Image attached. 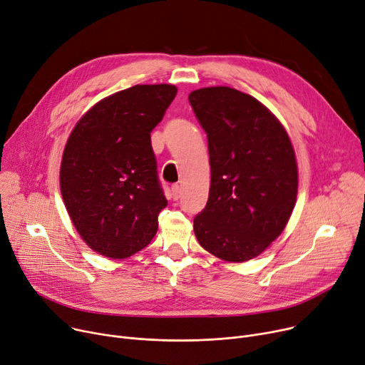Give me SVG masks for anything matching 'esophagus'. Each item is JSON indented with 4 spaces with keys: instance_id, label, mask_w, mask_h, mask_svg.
Instances as JSON below:
<instances>
[{
    "instance_id": "obj_1",
    "label": "esophagus",
    "mask_w": 365,
    "mask_h": 365,
    "mask_svg": "<svg viewBox=\"0 0 365 365\" xmlns=\"http://www.w3.org/2000/svg\"><path fill=\"white\" fill-rule=\"evenodd\" d=\"M180 195H182L180 186H179V185H173V186H172V197H173V200L178 201V200L180 198Z\"/></svg>"
}]
</instances>
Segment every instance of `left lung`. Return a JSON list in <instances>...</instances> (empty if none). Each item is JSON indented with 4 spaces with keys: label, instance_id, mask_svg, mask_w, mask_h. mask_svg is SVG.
Listing matches in <instances>:
<instances>
[{
    "label": "left lung",
    "instance_id": "1",
    "mask_svg": "<svg viewBox=\"0 0 365 365\" xmlns=\"http://www.w3.org/2000/svg\"><path fill=\"white\" fill-rule=\"evenodd\" d=\"M189 103L208 138L211 183L193 218L200 245L217 258L244 262L283 232L298 193V165L276 115L229 86L202 88Z\"/></svg>",
    "mask_w": 365,
    "mask_h": 365
}]
</instances>
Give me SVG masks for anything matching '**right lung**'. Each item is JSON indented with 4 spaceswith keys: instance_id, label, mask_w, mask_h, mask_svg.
I'll use <instances>...</instances> for the list:
<instances>
[{
    "instance_id": "obj_1",
    "label": "right lung",
    "mask_w": 365,
    "mask_h": 365,
    "mask_svg": "<svg viewBox=\"0 0 365 365\" xmlns=\"http://www.w3.org/2000/svg\"><path fill=\"white\" fill-rule=\"evenodd\" d=\"M176 93L175 85H135L96 103L71 130L60 167L61 195L95 252L128 258L155 236L167 200L151 132Z\"/></svg>"
}]
</instances>
